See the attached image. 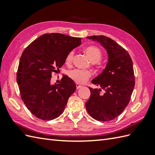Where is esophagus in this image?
<instances>
[{
    "mask_svg": "<svg viewBox=\"0 0 155 155\" xmlns=\"http://www.w3.org/2000/svg\"><path fill=\"white\" fill-rule=\"evenodd\" d=\"M76 87H77V89H79V88H81L82 87L81 85H80L79 84H78V83L76 84Z\"/></svg>",
    "mask_w": 155,
    "mask_h": 155,
    "instance_id": "34e87169",
    "label": "esophagus"
}]
</instances>
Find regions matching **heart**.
I'll list each match as a JSON object with an SVG mask.
<instances>
[{
	"instance_id": "1",
	"label": "heart",
	"mask_w": 155,
	"mask_h": 155,
	"mask_svg": "<svg viewBox=\"0 0 155 155\" xmlns=\"http://www.w3.org/2000/svg\"><path fill=\"white\" fill-rule=\"evenodd\" d=\"M84 51L92 63H97L102 58V52L101 50L95 46H90V47L85 48ZM73 51H71L67 55L65 62L67 64L71 63L72 58H73ZM68 74L72 81L79 84L84 83L91 76L89 71H81L78 70V69H74V70L70 71L68 72Z\"/></svg>"
}]
</instances>
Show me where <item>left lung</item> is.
<instances>
[{
  "label": "left lung",
  "mask_w": 155,
  "mask_h": 155,
  "mask_svg": "<svg viewBox=\"0 0 155 155\" xmlns=\"http://www.w3.org/2000/svg\"><path fill=\"white\" fill-rule=\"evenodd\" d=\"M87 38L97 41L106 50V67L92 83L101 88H89L91 97L85 103L91 116L98 121H109L117 117L127 107L130 99L135 81L133 61L128 52L113 39L103 35Z\"/></svg>",
  "instance_id": "1"
}]
</instances>
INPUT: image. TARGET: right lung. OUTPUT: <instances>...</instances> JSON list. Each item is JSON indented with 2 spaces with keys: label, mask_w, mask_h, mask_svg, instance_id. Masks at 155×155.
<instances>
[{
  "label": "right lung",
  "mask_w": 155,
  "mask_h": 155,
  "mask_svg": "<svg viewBox=\"0 0 155 155\" xmlns=\"http://www.w3.org/2000/svg\"><path fill=\"white\" fill-rule=\"evenodd\" d=\"M81 44V38L49 33L41 35L23 51L16 81L22 101L36 117L52 120L64 111L77 87L66 75L60 83L52 84V73L60 71L67 55Z\"/></svg>",
  "instance_id": "add662e5"
}]
</instances>
